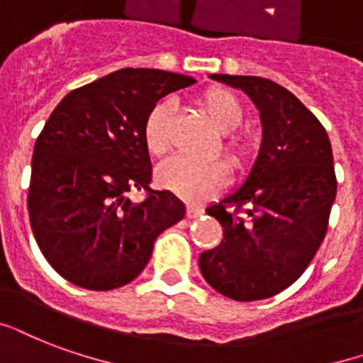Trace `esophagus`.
Segmentation results:
<instances>
[{"label":"esophagus","instance_id":"1","mask_svg":"<svg viewBox=\"0 0 363 363\" xmlns=\"http://www.w3.org/2000/svg\"><path fill=\"white\" fill-rule=\"evenodd\" d=\"M203 214V208H199L195 204H187V218H199Z\"/></svg>","mask_w":363,"mask_h":363}]
</instances>
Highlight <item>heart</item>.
Returning <instances> with one entry per match:
<instances>
[{
  "label": "heart",
  "instance_id": "heart-1",
  "mask_svg": "<svg viewBox=\"0 0 363 363\" xmlns=\"http://www.w3.org/2000/svg\"><path fill=\"white\" fill-rule=\"evenodd\" d=\"M199 105L203 107L204 114L211 118L218 132L222 133L233 132L235 128L241 126L245 118L243 103L231 89H208L201 95ZM172 111V101L162 99L147 116L143 138L152 157H162L170 149ZM225 151L230 152L235 164H243L250 157L252 147L245 140H230L225 143ZM228 176L230 170L222 160H191L187 157H172L157 170V179L164 189L193 203L206 201L220 191L228 184Z\"/></svg>",
  "mask_w": 363,
  "mask_h": 363
}]
</instances>
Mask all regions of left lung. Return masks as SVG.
Here are the masks:
<instances>
[{
	"label": "left lung",
	"mask_w": 363,
	"mask_h": 363,
	"mask_svg": "<svg viewBox=\"0 0 363 363\" xmlns=\"http://www.w3.org/2000/svg\"><path fill=\"white\" fill-rule=\"evenodd\" d=\"M241 89L260 114L262 140L243 184L206 208L222 243L199 256L206 283L228 298L281 293L312 262L337 195L325 128L289 89L258 76L208 74Z\"/></svg>",
	"instance_id": "8db88e82"
}]
</instances>
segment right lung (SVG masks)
I'll list each match as a JSON object with an SVG mask.
<instances>
[{
	"mask_svg": "<svg viewBox=\"0 0 363 363\" xmlns=\"http://www.w3.org/2000/svg\"><path fill=\"white\" fill-rule=\"evenodd\" d=\"M191 76L122 68L72 89L38 135L28 189L30 225L57 274L91 291L133 281L155 239L185 216L170 191L133 203L149 189L145 120L164 95L193 86Z\"/></svg>",
	"mask_w": 363,
	"mask_h": 363,
	"instance_id": "obj_1",
	"label": "right lung"
}]
</instances>
